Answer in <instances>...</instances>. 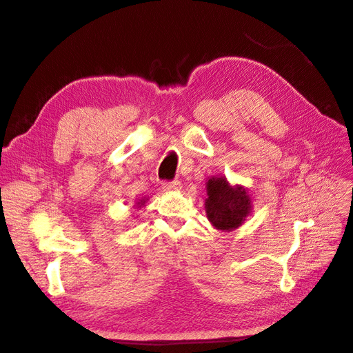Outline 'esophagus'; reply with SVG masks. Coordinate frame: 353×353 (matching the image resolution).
I'll return each mask as SVG.
<instances>
[{
  "mask_svg": "<svg viewBox=\"0 0 353 353\" xmlns=\"http://www.w3.org/2000/svg\"><path fill=\"white\" fill-rule=\"evenodd\" d=\"M179 188H181L179 181H172V183H163V191H168V193H170V191H176Z\"/></svg>",
  "mask_w": 353,
  "mask_h": 353,
  "instance_id": "esophagus-1",
  "label": "esophagus"
}]
</instances>
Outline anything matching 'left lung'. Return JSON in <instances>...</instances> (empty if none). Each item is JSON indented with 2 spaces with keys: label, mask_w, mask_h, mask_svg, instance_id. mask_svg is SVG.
Segmentation results:
<instances>
[{
  "label": "left lung",
  "mask_w": 353,
  "mask_h": 353,
  "mask_svg": "<svg viewBox=\"0 0 353 353\" xmlns=\"http://www.w3.org/2000/svg\"><path fill=\"white\" fill-rule=\"evenodd\" d=\"M206 216L216 230H236L252 213L253 203L248 188L230 184L225 175L210 176L206 183Z\"/></svg>",
  "instance_id": "8db88e82"
}]
</instances>
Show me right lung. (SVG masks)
Instances as JSON below:
<instances>
[{
	"label": "right lung",
	"mask_w": 353,
	"mask_h": 353,
	"mask_svg": "<svg viewBox=\"0 0 353 353\" xmlns=\"http://www.w3.org/2000/svg\"><path fill=\"white\" fill-rule=\"evenodd\" d=\"M147 200H148V197H143L141 200H138V201H135V205H134V209H141V208H144V206H145V203H147Z\"/></svg>",
	"instance_id": "right-lung-1"
}]
</instances>
